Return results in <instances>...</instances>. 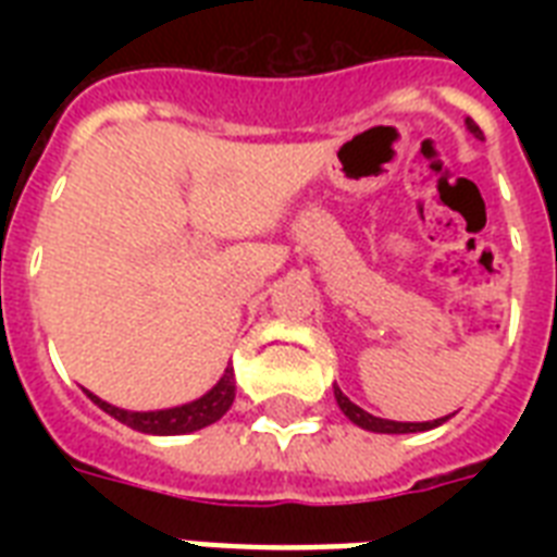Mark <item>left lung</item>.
<instances>
[{"mask_svg": "<svg viewBox=\"0 0 557 557\" xmlns=\"http://www.w3.org/2000/svg\"><path fill=\"white\" fill-rule=\"evenodd\" d=\"M466 126H468V133L474 135V138H483V129H480L471 117H466ZM335 401H338V407L344 410V416H347L349 422L372 433H419V431H431V428H440L442 422H448V416L433 419V422H393V419H379V416L361 410L356 401H349V398L341 393L338 384H335Z\"/></svg>", "mask_w": 557, "mask_h": 557, "instance_id": "1", "label": "left lung"}]
</instances>
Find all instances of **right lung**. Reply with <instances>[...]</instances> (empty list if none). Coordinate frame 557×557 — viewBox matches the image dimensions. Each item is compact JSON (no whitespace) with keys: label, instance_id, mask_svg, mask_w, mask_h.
<instances>
[{"label":"right lung","instance_id":"obj_1","mask_svg":"<svg viewBox=\"0 0 557 557\" xmlns=\"http://www.w3.org/2000/svg\"><path fill=\"white\" fill-rule=\"evenodd\" d=\"M86 396H89L103 413H109L112 419H117V422H124L126 428H133V431L152 433V436H182V433L201 431V428L219 422V419L231 410L236 396V379L234 367H225L222 379H219L205 396L193 398L187 405L164 407V410H124V407L109 405V401L98 398L95 393H89V389H86Z\"/></svg>","mask_w":557,"mask_h":557}]
</instances>
